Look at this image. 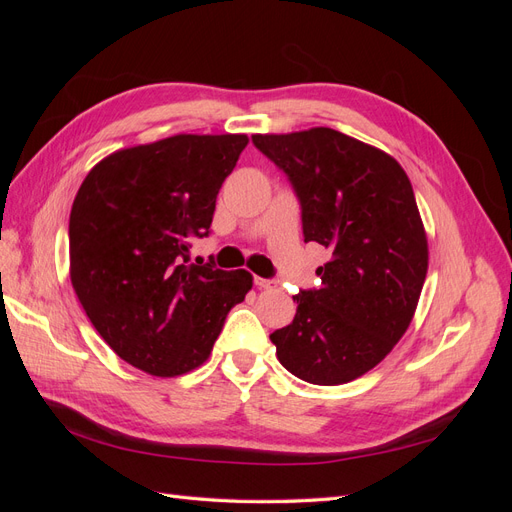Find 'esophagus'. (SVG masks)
I'll list each match as a JSON object with an SVG mask.
<instances>
[{
  "label": "esophagus",
  "instance_id": "esophagus-1",
  "mask_svg": "<svg viewBox=\"0 0 512 512\" xmlns=\"http://www.w3.org/2000/svg\"><path fill=\"white\" fill-rule=\"evenodd\" d=\"M254 284H256L258 288H262V290H271V288L275 286V282H271V280H265V277H256Z\"/></svg>",
  "mask_w": 512,
  "mask_h": 512
}]
</instances>
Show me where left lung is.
<instances>
[{
    "label": "left lung",
    "mask_w": 512,
    "mask_h": 512,
    "mask_svg": "<svg viewBox=\"0 0 512 512\" xmlns=\"http://www.w3.org/2000/svg\"><path fill=\"white\" fill-rule=\"evenodd\" d=\"M303 209L305 243L331 252L322 286L297 297V316L271 335L297 378L335 386L389 354L414 318L427 277V232L412 183L389 153L331 128L254 134Z\"/></svg>",
    "instance_id": "8db88e82"
}]
</instances>
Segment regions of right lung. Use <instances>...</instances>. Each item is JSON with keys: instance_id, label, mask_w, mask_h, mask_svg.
Returning <instances> with one entry per match:
<instances>
[{"instance_id": "1", "label": "right lung", "mask_w": 512, "mask_h": 512, "mask_svg": "<svg viewBox=\"0 0 512 512\" xmlns=\"http://www.w3.org/2000/svg\"><path fill=\"white\" fill-rule=\"evenodd\" d=\"M247 134H175L117 149L83 179L70 211V280L113 352L145 374L203 365L250 271L192 265Z\"/></svg>"}]
</instances>
